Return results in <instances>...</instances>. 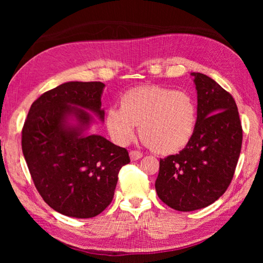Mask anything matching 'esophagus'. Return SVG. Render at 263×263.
I'll list each match as a JSON object with an SVG mask.
<instances>
[{"label":"esophagus","instance_id":"34e87169","mask_svg":"<svg viewBox=\"0 0 263 263\" xmlns=\"http://www.w3.org/2000/svg\"><path fill=\"white\" fill-rule=\"evenodd\" d=\"M142 157V153L139 151H131L130 152V159L132 161H136V160H139Z\"/></svg>","mask_w":263,"mask_h":263}]
</instances>
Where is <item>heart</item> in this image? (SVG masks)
Returning <instances> with one entry per match:
<instances>
[{
  "label": "heart",
  "instance_id": "b5f03b06",
  "mask_svg": "<svg viewBox=\"0 0 263 263\" xmlns=\"http://www.w3.org/2000/svg\"><path fill=\"white\" fill-rule=\"evenodd\" d=\"M105 126L117 145H127L139 125L144 144L159 153H175L188 144L196 126V104L188 92L161 86L132 88L121 108L106 109Z\"/></svg>",
  "mask_w": 263,
  "mask_h": 263
}]
</instances>
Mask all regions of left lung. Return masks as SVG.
Returning a JSON list of instances; mask_svg holds the SVG:
<instances>
[{
    "mask_svg": "<svg viewBox=\"0 0 263 263\" xmlns=\"http://www.w3.org/2000/svg\"><path fill=\"white\" fill-rule=\"evenodd\" d=\"M197 90L194 135L179 154L160 159L155 190L177 211L209 206L225 193L237 167L242 128L235 101L215 80L191 73Z\"/></svg>",
    "mask_w": 263,
    "mask_h": 263,
    "instance_id": "8db88e82",
    "label": "left lung"
}]
</instances>
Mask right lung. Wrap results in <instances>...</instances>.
<instances>
[{"mask_svg":"<svg viewBox=\"0 0 263 263\" xmlns=\"http://www.w3.org/2000/svg\"><path fill=\"white\" fill-rule=\"evenodd\" d=\"M102 82L62 83L35 100L22 130V149L35 188L61 215L91 218L114 198L125 148L88 135L90 110L104 121Z\"/></svg>","mask_w":263,"mask_h":263,"instance_id":"add662e5","label":"right lung"}]
</instances>
